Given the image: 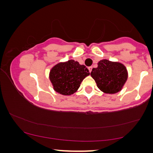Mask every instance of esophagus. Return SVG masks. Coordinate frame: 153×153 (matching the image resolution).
Instances as JSON below:
<instances>
[{
	"label": "esophagus",
	"instance_id": "1",
	"mask_svg": "<svg viewBox=\"0 0 153 153\" xmlns=\"http://www.w3.org/2000/svg\"><path fill=\"white\" fill-rule=\"evenodd\" d=\"M88 69L89 71V73H91L92 71V66H89V67H88Z\"/></svg>",
	"mask_w": 153,
	"mask_h": 153
}]
</instances>
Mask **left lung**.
<instances>
[{"label": "left lung", "mask_w": 153, "mask_h": 153, "mask_svg": "<svg viewBox=\"0 0 153 153\" xmlns=\"http://www.w3.org/2000/svg\"><path fill=\"white\" fill-rule=\"evenodd\" d=\"M91 76L97 87L105 94H115L120 91L128 79V72L123 64L107 59L100 60L97 68H94Z\"/></svg>", "instance_id": "8db88e82"}]
</instances>
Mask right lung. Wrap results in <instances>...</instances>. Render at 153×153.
Wrapping results in <instances>:
<instances>
[{"label": "right lung", "instance_id": "add662e5", "mask_svg": "<svg viewBox=\"0 0 153 153\" xmlns=\"http://www.w3.org/2000/svg\"><path fill=\"white\" fill-rule=\"evenodd\" d=\"M89 75L85 65L71 59L57 64L50 71V79L55 91L62 95H71L80 86L82 81Z\"/></svg>", "mask_w": 153, "mask_h": 153}]
</instances>
